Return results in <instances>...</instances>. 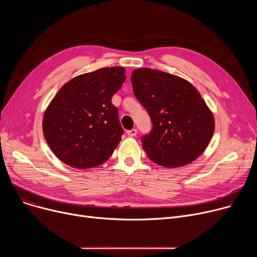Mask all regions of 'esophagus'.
Here are the masks:
<instances>
[{
  "instance_id": "obj_1",
  "label": "esophagus",
  "mask_w": 257,
  "mask_h": 257,
  "mask_svg": "<svg viewBox=\"0 0 257 257\" xmlns=\"http://www.w3.org/2000/svg\"><path fill=\"white\" fill-rule=\"evenodd\" d=\"M137 133H138V130H137V129H131V130H128V131H127V134H128L129 137H131V138L136 137Z\"/></svg>"
}]
</instances>
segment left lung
<instances>
[{
  "label": "left lung",
  "instance_id": "obj_1",
  "mask_svg": "<svg viewBox=\"0 0 257 257\" xmlns=\"http://www.w3.org/2000/svg\"><path fill=\"white\" fill-rule=\"evenodd\" d=\"M131 83L153 125L142 138L147 155L169 168L193 163L214 131L213 115L199 91L180 77L145 67L132 72Z\"/></svg>",
  "mask_w": 257,
  "mask_h": 257
}]
</instances>
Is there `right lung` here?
<instances>
[{"instance_id":"1","label":"right lung","mask_w":257,"mask_h":257,"mask_svg":"<svg viewBox=\"0 0 257 257\" xmlns=\"http://www.w3.org/2000/svg\"><path fill=\"white\" fill-rule=\"evenodd\" d=\"M125 80L124 67H103L73 78L59 89L44 114L43 131L62 163L89 169L112 155L124 130L111 99Z\"/></svg>"}]
</instances>
